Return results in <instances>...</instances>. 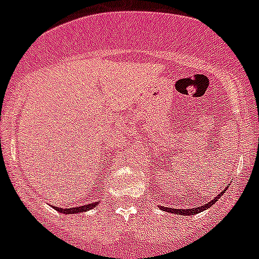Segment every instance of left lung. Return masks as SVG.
Returning a JSON list of instances; mask_svg holds the SVG:
<instances>
[{
    "instance_id": "8db88e82",
    "label": "left lung",
    "mask_w": 259,
    "mask_h": 259,
    "mask_svg": "<svg viewBox=\"0 0 259 259\" xmlns=\"http://www.w3.org/2000/svg\"><path fill=\"white\" fill-rule=\"evenodd\" d=\"M224 191H227V189H224ZM223 193H224V192H221V193H219L218 196H217V197L212 198V200L210 201L209 203H205L203 206L191 207V209H171V207H164V206H162L161 210H163V211L172 212V214H182V215H185V217H187V215L198 214V212H201V211H203V210L209 209V207L211 206V205H214V203L217 202V201H218L219 198H221V196H222V194H223Z\"/></svg>"
}]
</instances>
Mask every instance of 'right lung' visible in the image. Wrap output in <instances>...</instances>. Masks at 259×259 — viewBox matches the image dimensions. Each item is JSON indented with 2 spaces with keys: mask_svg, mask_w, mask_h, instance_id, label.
Returning a JSON list of instances; mask_svg holds the SVG:
<instances>
[{
  "mask_svg": "<svg viewBox=\"0 0 259 259\" xmlns=\"http://www.w3.org/2000/svg\"><path fill=\"white\" fill-rule=\"evenodd\" d=\"M97 202L88 203V205H83V206H77V207H68V209H62V207H56L57 211L62 212V214H75V212H83L87 211V210H91L93 207H96Z\"/></svg>",
  "mask_w": 259,
  "mask_h": 259,
  "instance_id": "add662e5",
  "label": "right lung"
}]
</instances>
